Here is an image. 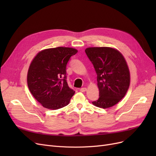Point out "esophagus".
<instances>
[{
    "mask_svg": "<svg viewBox=\"0 0 156 156\" xmlns=\"http://www.w3.org/2000/svg\"><path fill=\"white\" fill-rule=\"evenodd\" d=\"M80 91L82 92H84L85 91H87V88H81V89H80Z\"/></svg>",
    "mask_w": 156,
    "mask_h": 156,
    "instance_id": "esophagus-1",
    "label": "esophagus"
}]
</instances>
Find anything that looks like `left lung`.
Masks as SVG:
<instances>
[{
    "instance_id": "1",
    "label": "left lung",
    "mask_w": 156,
    "mask_h": 156,
    "mask_svg": "<svg viewBox=\"0 0 156 156\" xmlns=\"http://www.w3.org/2000/svg\"><path fill=\"white\" fill-rule=\"evenodd\" d=\"M85 53L97 74L100 97L92 104L103 108L114 106L125 96L130 84L124 57L117 49L107 47L88 48Z\"/></svg>"
}]
</instances>
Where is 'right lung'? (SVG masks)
<instances>
[{
    "instance_id": "1",
    "label": "right lung",
    "mask_w": 156,
    "mask_h": 156,
    "mask_svg": "<svg viewBox=\"0 0 156 156\" xmlns=\"http://www.w3.org/2000/svg\"><path fill=\"white\" fill-rule=\"evenodd\" d=\"M77 50L58 47L39 52L32 60L27 74L29 90L46 108L56 110L69 104L75 91L66 81V65Z\"/></svg>"
}]
</instances>
